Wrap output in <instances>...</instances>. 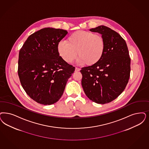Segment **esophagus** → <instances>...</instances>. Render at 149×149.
Wrapping results in <instances>:
<instances>
[{"instance_id":"1","label":"esophagus","mask_w":149,"mask_h":149,"mask_svg":"<svg viewBox=\"0 0 149 149\" xmlns=\"http://www.w3.org/2000/svg\"><path fill=\"white\" fill-rule=\"evenodd\" d=\"M80 70V68H75V72H79Z\"/></svg>"}]
</instances>
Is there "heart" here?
Segmentation results:
<instances>
[{"instance_id":"heart-1","label":"heart","mask_w":149,"mask_h":149,"mask_svg":"<svg viewBox=\"0 0 149 149\" xmlns=\"http://www.w3.org/2000/svg\"><path fill=\"white\" fill-rule=\"evenodd\" d=\"M57 49L59 55L68 63L73 62L78 54L80 63L91 66L101 59L105 42L100 34L91 31H77L68 37L67 43L59 42Z\"/></svg>"}]
</instances>
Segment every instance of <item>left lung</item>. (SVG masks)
Listing matches in <instances>:
<instances>
[{"instance_id": "1", "label": "left lung", "mask_w": 149, "mask_h": 149, "mask_svg": "<svg viewBox=\"0 0 149 149\" xmlns=\"http://www.w3.org/2000/svg\"><path fill=\"white\" fill-rule=\"evenodd\" d=\"M90 31L102 35L105 49L97 64L81 68V85L90 100L108 103L123 93L128 82L130 58L128 47L118 33L107 26H98Z\"/></svg>"}]
</instances>
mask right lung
I'll return each instance as SVG.
<instances>
[{
	"label": "right lung",
	"mask_w": 149,
	"mask_h": 149,
	"mask_svg": "<svg viewBox=\"0 0 149 149\" xmlns=\"http://www.w3.org/2000/svg\"><path fill=\"white\" fill-rule=\"evenodd\" d=\"M68 32L47 27L29 36L19 55L18 75L26 93L44 105L56 102L75 67L59 56L57 46Z\"/></svg>",
	"instance_id": "1"
}]
</instances>
